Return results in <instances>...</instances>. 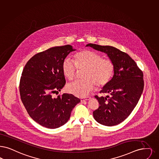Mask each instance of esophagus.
<instances>
[{"label": "esophagus", "mask_w": 159, "mask_h": 159, "mask_svg": "<svg viewBox=\"0 0 159 159\" xmlns=\"http://www.w3.org/2000/svg\"><path fill=\"white\" fill-rule=\"evenodd\" d=\"M90 99V97H89V96H87L86 98H81L80 99V100H81V102H83V101H88V100H89Z\"/></svg>", "instance_id": "obj_1"}]
</instances>
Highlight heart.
<instances>
[{"label": "heart", "instance_id": "obj_1", "mask_svg": "<svg viewBox=\"0 0 159 159\" xmlns=\"http://www.w3.org/2000/svg\"><path fill=\"white\" fill-rule=\"evenodd\" d=\"M84 69L83 80H77L69 84L67 91L78 97H86L96 86L101 88L108 84L114 76L115 66L113 61L90 50H83L76 53L74 61L66 58L62 63L64 76L73 80L78 70Z\"/></svg>", "mask_w": 159, "mask_h": 159}]
</instances>
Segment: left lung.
I'll use <instances>...</instances> for the list:
<instances>
[{
  "mask_svg": "<svg viewBox=\"0 0 159 159\" xmlns=\"http://www.w3.org/2000/svg\"><path fill=\"white\" fill-rule=\"evenodd\" d=\"M86 46L105 52L114 64V76L100 92L111 97L95 96L99 105L93 115L101 124L116 125L127 118L140 99L144 89L143 71L128 54L115 47L91 43Z\"/></svg>",
  "mask_w": 159,
  "mask_h": 159,
  "instance_id": "1",
  "label": "left lung"
}]
</instances>
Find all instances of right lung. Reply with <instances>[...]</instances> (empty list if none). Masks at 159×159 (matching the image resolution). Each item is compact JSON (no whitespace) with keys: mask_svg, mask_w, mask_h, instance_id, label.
<instances>
[{"mask_svg":"<svg viewBox=\"0 0 159 159\" xmlns=\"http://www.w3.org/2000/svg\"><path fill=\"white\" fill-rule=\"evenodd\" d=\"M70 45L50 48L31 58L19 82L21 101L29 115L43 127L57 128L65 124L80 99L72 94H58L66 84L62 63L71 51Z\"/></svg>","mask_w":159,"mask_h":159,"instance_id":"obj_1","label":"right lung"}]
</instances>
